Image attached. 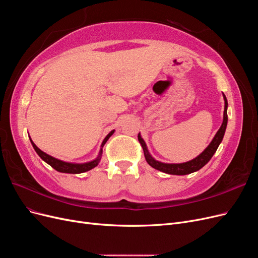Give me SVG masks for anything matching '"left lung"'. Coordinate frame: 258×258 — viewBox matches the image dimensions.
I'll use <instances>...</instances> for the list:
<instances>
[{
    "instance_id": "obj_1",
    "label": "left lung",
    "mask_w": 258,
    "mask_h": 258,
    "mask_svg": "<svg viewBox=\"0 0 258 258\" xmlns=\"http://www.w3.org/2000/svg\"><path fill=\"white\" fill-rule=\"evenodd\" d=\"M224 101H225V107H224V116H223V122L222 126L218 129L216 132V135L214 136L213 140L211 141V143L208 145L206 150L202 152L200 155H198L196 158H194L189 161L182 162V163H166V162H161L156 160L153 156L148 152V148L146 146V143L141 137V135H138V139L140 143H141L143 147V152L145 159L147 161L148 165L153 167L156 170H159L163 173L167 174H173V175H186L192 172H196V171L200 170L202 167H205L207 163L210 161V159L212 158V156L215 154L216 150L220 146L221 142L223 141V138L226 131V127H227V121H228V116H227V107H228V102L227 99H226L225 95L223 93Z\"/></svg>"
}]
</instances>
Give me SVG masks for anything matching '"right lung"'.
<instances>
[{
  "label": "right lung",
  "instance_id": "add662e5",
  "mask_svg": "<svg viewBox=\"0 0 258 258\" xmlns=\"http://www.w3.org/2000/svg\"><path fill=\"white\" fill-rule=\"evenodd\" d=\"M115 130H112L110 134H108L104 140L102 144H101V148H100V152L97 156V158H95L91 161H88V162H83V163H75V162H68V161H63V160H60L58 158H54L52 157V156L46 154L45 152L41 151L40 148H38L34 142L32 141V139L30 138V141H31V144H32L34 151L36 152V154L40 156V157L46 162L48 163V165L50 167H52L54 170H57L58 172H61V173H71V174H79V173H83V172H86V171H89L91 169H93L95 167H97L99 165V162L101 160V157H102V148L104 146V144L106 143V141L108 139H110V137L114 134Z\"/></svg>",
  "mask_w": 258,
  "mask_h": 258
}]
</instances>
